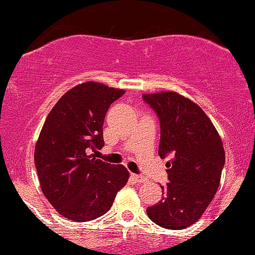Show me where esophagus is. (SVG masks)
<instances>
[{
    "label": "esophagus",
    "instance_id": "34e87169",
    "mask_svg": "<svg viewBox=\"0 0 255 255\" xmlns=\"http://www.w3.org/2000/svg\"><path fill=\"white\" fill-rule=\"evenodd\" d=\"M130 176L133 177L134 180H135V182H137V183H145V182H147V178H145L144 176H141V175L131 174Z\"/></svg>",
    "mask_w": 255,
    "mask_h": 255
}]
</instances>
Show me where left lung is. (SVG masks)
Instances as JSON below:
<instances>
[{
	"label": "left lung",
	"mask_w": 255,
	"mask_h": 255,
	"mask_svg": "<svg viewBox=\"0 0 255 255\" xmlns=\"http://www.w3.org/2000/svg\"><path fill=\"white\" fill-rule=\"evenodd\" d=\"M160 124L158 154L166 163L169 182L162 199L146 212L152 222L180 230L203 216L218 191L225 163L221 136L199 105L176 92L144 95Z\"/></svg>",
	"instance_id": "1"
}]
</instances>
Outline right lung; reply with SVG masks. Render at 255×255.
<instances>
[{"instance_id": "1", "label": "right lung", "mask_w": 255, "mask_h": 255, "mask_svg": "<svg viewBox=\"0 0 255 255\" xmlns=\"http://www.w3.org/2000/svg\"><path fill=\"white\" fill-rule=\"evenodd\" d=\"M124 95V90L95 81L77 85L58 99L44 122L34 164L44 195L64 218L101 217L127 183L129 172L124 165L96 158L104 146L105 114Z\"/></svg>"}]
</instances>
